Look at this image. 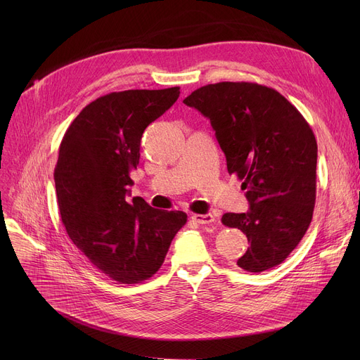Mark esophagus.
<instances>
[{"mask_svg":"<svg viewBox=\"0 0 360 360\" xmlns=\"http://www.w3.org/2000/svg\"><path fill=\"white\" fill-rule=\"evenodd\" d=\"M193 219L198 223V224H210L214 221V216L207 213V214H194Z\"/></svg>","mask_w":360,"mask_h":360,"instance_id":"esophagus-1","label":"esophagus"}]
</instances>
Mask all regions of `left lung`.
<instances>
[{"label":"left lung","instance_id":"1","mask_svg":"<svg viewBox=\"0 0 360 360\" xmlns=\"http://www.w3.org/2000/svg\"><path fill=\"white\" fill-rule=\"evenodd\" d=\"M212 122L228 172L240 181L248 213H226L250 247L238 266L250 273L285 261L307 233L316 197V140L302 113L281 94L250 82H221L184 99Z\"/></svg>","mask_w":360,"mask_h":360}]
</instances>
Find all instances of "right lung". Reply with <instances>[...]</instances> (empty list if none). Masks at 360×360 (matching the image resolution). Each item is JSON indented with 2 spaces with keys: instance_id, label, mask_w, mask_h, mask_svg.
I'll return each mask as SVG.
<instances>
[{
  "instance_id": "add662e5",
  "label": "right lung",
  "mask_w": 360,
  "mask_h": 360,
  "mask_svg": "<svg viewBox=\"0 0 360 360\" xmlns=\"http://www.w3.org/2000/svg\"><path fill=\"white\" fill-rule=\"evenodd\" d=\"M179 98V87L113 91L89 103L67 128L53 179L65 231L109 278L136 285L162 267L186 213L128 202L129 174L144 129Z\"/></svg>"
}]
</instances>
